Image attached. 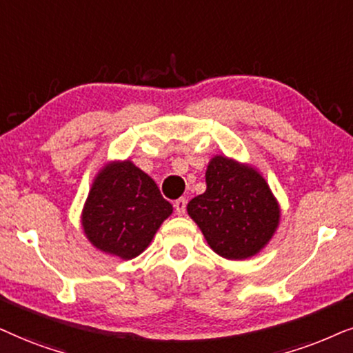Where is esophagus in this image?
<instances>
[{
	"mask_svg": "<svg viewBox=\"0 0 353 353\" xmlns=\"http://www.w3.org/2000/svg\"><path fill=\"white\" fill-rule=\"evenodd\" d=\"M185 208H187V200L185 199H179L174 201V210H176V213L182 216L185 213Z\"/></svg>",
	"mask_w": 353,
	"mask_h": 353,
	"instance_id": "1",
	"label": "esophagus"
}]
</instances>
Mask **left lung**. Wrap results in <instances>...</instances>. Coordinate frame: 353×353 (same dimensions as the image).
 <instances>
[{"label":"left lung","mask_w":353,"mask_h":353,"mask_svg":"<svg viewBox=\"0 0 353 353\" xmlns=\"http://www.w3.org/2000/svg\"><path fill=\"white\" fill-rule=\"evenodd\" d=\"M206 190L187 205L205 241L225 260H247L268 245L279 228L281 206L252 164L216 154L205 172Z\"/></svg>","instance_id":"obj_1"}]
</instances>
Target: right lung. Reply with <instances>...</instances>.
Instances as JSON below:
<instances>
[{"instance_id":"right-lung-1","label":"right lung","mask_w":353,"mask_h":353,"mask_svg":"<svg viewBox=\"0 0 353 353\" xmlns=\"http://www.w3.org/2000/svg\"><path fill=\"white\" fill-rule=\"evenodd\" d=\"M172 214L154 181L132 161H110L92 182L81 223L88 242L98 250L132 260L153 241Z\"/></svg>"}]
</instances>
